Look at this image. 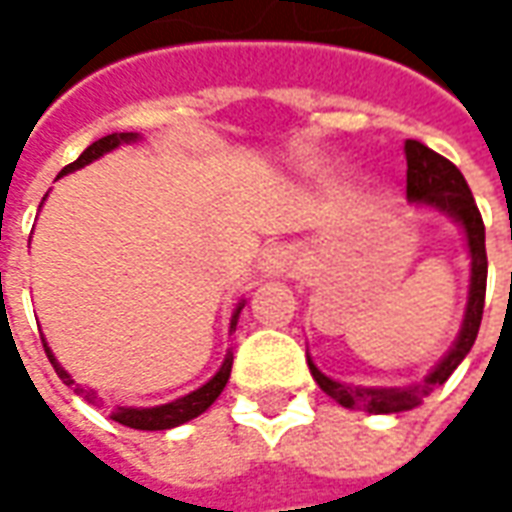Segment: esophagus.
<instances>
[{
  "instance_id": "obj_1",
  "label": "esophagus",
  "mask_w": 512,
  "mask_h": 512,
  "mask_svg": "<svg viewBox=\"0 0 512 512\" xmlns=\"http://www.w3.org/2000/svg\"><path fill=\"white\" fill-rule=\"evenodd\" d=\"M290 266H293V252L288 246H268V249H263L260 263H257L263 277H285Z\"/></svg>"
}]
</instances>
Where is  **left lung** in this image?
<instances>
[{
    "label": "left lung",
    "mask_w": 512,
    "mask_h": 512,
    "mask_svg": "<svg viewBox=\"0 0 512 512\" xmlns=\"http://www.w3.org/2000/svg\"><path fill=\"white\" fill-rule=\"evenodd\" d=\"M406 197L417 208H428L441 216H447L458 224L466 238V252H469V296H466V310H463L461 332L450 345V351L441 356L436 367L417 384L406 386H354L334 381L326 373L318 370L307 354V365L315 378V384L323 392L334 397L340 406L354 408V411H367V414H400L408 408H417L425 397L441 386L455 373V367L461 365L466 354L472 351L480 321H483L485 304V279H488V257H485V227L483 216L474 205V197L461 169L452 161H447L439 153H433L428 145H422L417 139H406Z\"/></svg>",
    "instance_id": "8db88e82"
}]
</instances>
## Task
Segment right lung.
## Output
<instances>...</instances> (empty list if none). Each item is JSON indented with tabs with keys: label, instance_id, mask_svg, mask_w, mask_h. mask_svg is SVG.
Segmentation results:
<instances>
[{
	"label": "right lung",
	"instance_id": "add662e5",
	"mask_svg": "<svg viewBox=\"0 0 512 512\" xmlns=\"http://www.w3.org/2000/svg\"><path fill=\"white\" fill-rule=\"evenodd\" d=\"M139 139H142V136L134 134V131L104 136V139H98V142H93V145L87 147V150H84L82 156L76 158L73 164H68V167L62 169L57 178H62V175H71V172H76V169L87 167V164H93V161H98V158L106 156V153L117 150L120 145H134V142H139ZM43 200H46V197H43ZM244 304H246L244 299L235 304L233 315H230V334H233L235 326H238V315H241V310H244ZM43 348H46V356H49L51 367H54V370H57V376L62 378V384L73 386V392H76L79 397H84L87 403H98L95 389H90V386H84V384H76V378H73L71 373L57 362V356H54V351H51L49 343H46V337H43ZM230 370H233V351H227L222 367L216 370V376H213L211 381H205L200 389H194V392H189V395H183V397H175V400H169V403H161V406H150V408L120 406L112 411V419L134 430L178 428V425H183V422H189V419L194 417H200L202 411H208V408L213 406V400L222 395V389L227 386V381H230Z\"/></svg>",
	"mask_w": 512,
	"mask_h": 512
}]
</instances>
